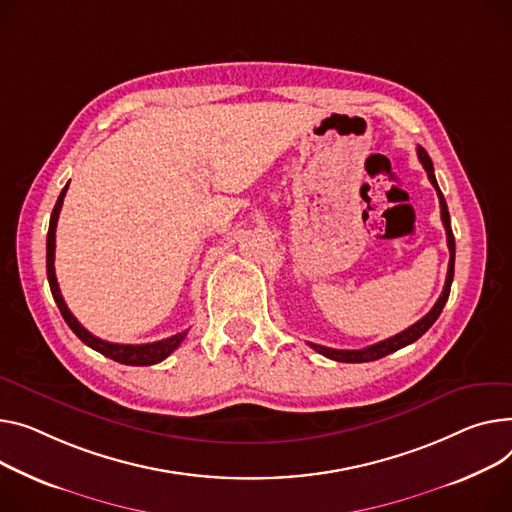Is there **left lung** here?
<instances>
[{"mask_svg": "<svg viewBox=\"0 0 512 512\" xmlns=\"http://www.w3.org/2000/svg\"><path fill=\"white\" fill-rule=\"evenodd\" d=\"M418 158H420V162H422V166L426 170L430 183L436 189V195H438V201H440V218H442V224H445V230H447V245H449L451 259H449V271H447L445 288H442V294L438 296L436 304L432 306V311L426 317H422L418 323H414L412 327H407L405 331H401V333H397V335H393L389 339H383V342H379V344H372V346L362 348V350H333V348H325V346H319V344H309L313 350H317L325 358H331V360H337V362H372V360H379V358H383V356H387L391 352H397V350H401L405 346L414 344L416 339H420L434 325V321L438 319L442 309H445L449 292H451V284H453V274H455V236H453V230H451V216H449L445 195L440 193L436 177H434L432 160L426 154V150L420 148V146H418Z\"/></svg>", "mask_w": 512, "mask_h": 512, "instance_id": "1", "label": "left lung"}]
</instances>
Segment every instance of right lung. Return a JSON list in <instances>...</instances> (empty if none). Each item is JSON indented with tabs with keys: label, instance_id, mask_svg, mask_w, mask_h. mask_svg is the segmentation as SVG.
<instances>
[{
	"label": "right lung",
	"instance_id": "1",
	"mask_svg": "<svg viewBox=\"0 0 512 512\" xmlns=\"http://www.w3.org/2000/svg\"><path fill=\"white\" fill-rule=\"evenodd\" d=\"M67 187H70V183H67L61 189V193L57 197V203H55L53 214H51V222H49V232H47V278H49L51 294H53V298L59 306V311H61V317L65 319V323L70 325V329L82 339V342L88 348L100 352L102 356H107L115 362L129 364V366H150V364L162 362L164 358H168L181 346L187 331L170 335V337L160 339V342H152V344H111V342H105V339L92 335L88 329H84L80 325V321L72 315V311L67 309V304H65V300L59 292V284H57V278H55V265H53V261H55V228H57V218H59V212H61V206H63V197H65Z\"/></svg>",
	"mask_w": 512,
	"mask_h": 512
}]
</instances>
